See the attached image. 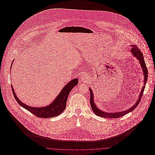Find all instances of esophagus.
<instances>
[{"label": "esophagus", "mask_w": 155, "mask_h": 155, "mask_svg": "<svg viewBox=\"0 0 155 155\" xmlns=\"http://www.w3.org/2000/svg\"><path fill=\"white\" fill-rule=\"evenodd\" d=\"M81 79L83 82H87L88 80V77L87 75H83L81 77Z\"/></svg>", "instance_id": "obj_1"}]
</instances>
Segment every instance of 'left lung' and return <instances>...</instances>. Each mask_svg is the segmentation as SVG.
<instances>
[{"instance_id":"left-lung-1","label":"left lung","mask_w":155,"mask_h":155,"mask_svg":"<svg viewBox=\"0 0 155 155\" xmlns=\"http://www.w3.org/2000/svg\"><path fill=\"white\" fill-rule=\"evenodd\" d=\"M131 51L133 53V55L134 57H135L137 60H138L141 67L143 69V74H144V86L143 87V88L141 91L140 94L139 95L138 99V100L136 101L135 104L132 107L130 108L129 109L125 111H122L120 112H116V113H108V112H105L101 110L100 109H98V108L96 106V105L95 104V103L94 101V97H93V92L92 91V89L89 88V92H90V103H91V108L92 109L93 111L95 113V114L98 116L102 117H107V118H119L121 116H123L124 115H125L126 114L134 110L138 105V104L140 102V100L141 99V97L143 96V92L144 91L145 88V85L146 84L147 82V76H148V71H147V68L146 65L144 60V57H143V55L142 54V52L140 51V49L138 48L137 46L136 45H131Z\"/></svg>"}]
</instances>
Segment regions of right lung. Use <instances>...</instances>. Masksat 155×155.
<instances>
[{
  "instance_id": "obj_1",
  "label": "right lung",
  "mask_w": 155,
  "mask_h": 155,
  "mask_svg": "<svg viewBox=\"0 0 155 155\" xmlns=\"http://www.w3.org/2000/svg\"><path fill=\"white\" fill-rule=\"evenodd\" d=\"M13 62V61H12ZM11 64V66H12ZM78 84V79H74L70 81L60 92L54 101L49 105L42 107H33L28 106L21 102L15 95L12 86V93L17 103L24 109L29 111L37 117L48 118L57 116L65 110L66 107L67 100L70 92L72 88Z\"/></svg>"
}]
</instances>
